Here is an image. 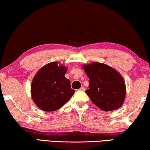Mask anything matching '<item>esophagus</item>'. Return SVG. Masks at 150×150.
Wrapping results in <instances>:
<instances>
[{
	"instance_id": "1",
	"label": "esophagus",
	"mask_w": 150,
	"mask_h": 150,
	"mask_svg": "<svg viewBox=\"0 0 150 150\" xmlns=\"http://www.w3.org/2000/svg\"><path fill=\"white\" fill-rule=\"evenodd\" d=\"M79 89H80V90H81V91H85V88H84V87H83V86H82V87H81V88H80Z\"/></svg>"
}]
</instances>
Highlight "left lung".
<instances>
[{
  "label": "left lung",
  "mask_w": 150,
  "mask_h": 150,
  "mask_svg": "<svg viewBox=\"0 0 150 150\" xmlns=\"http://www.w3.org/2000/svg\"><path fill=\"white\" fill-rule=\"evenodd\" d=\"M89 77L86 93L96 106L104 111L120 108L126 96V86L122 76L106 64L94 62L83 65Z\"/></svg>",
  "instance_id": "1"
}]
</instances>
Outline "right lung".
Wrapping results in <instances>:
<instances>
[{
  "label": "right lung",
  "instance_id": "1",
  "mask_svg": "<svg viewBox=\"0 0 150 150\" xmlns=\"http://www.w3.org/2000/svg\"><path fill=\"white\" fill-rule=\"evenodd\" d=\"M67 71L65 66L52 62L42 67L35 75L31 85V96L42 110H59L74 94L71 81L64 77Z\"/></svg>",
  "mask_w": 150,
  "mask_h": 150
}]
</instances>
